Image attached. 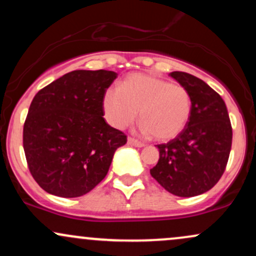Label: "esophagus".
I'll use <instances>...</instances> for the list:
<instances>
[{"label": "esophagus", "instance_id": "34e87169", "mask_svg": "<svg viewBox=\"0 0 256 256\" xmlns=\"http://www.w3.org/2000/svg\"><path fill=\"white\" fill-rule=\"evenodd\" d=\"M128 144L132 146H137V148H142V146H144V143L140 142V140H134V138H131V137L128 138Z\"/></svg>", "mask_w": 256, "mask_h": 256}]
</instances>
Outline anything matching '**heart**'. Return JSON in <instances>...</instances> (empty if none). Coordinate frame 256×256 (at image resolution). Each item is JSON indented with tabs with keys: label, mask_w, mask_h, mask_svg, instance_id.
I'll return each mask as SVG.
<instances>
[{
	"label": "heart",
	"mask_w": 256,
	"mask_h": 256,
	"mask_svg": "<svg viewBox=\"0 0 256 256\" xmlns=\"http://www.w3.org/2000/svg\"><path fill=\"white\" fill-rule=\"evenodd\" d=\"M104 108L108 122L116 128L132 124L140 112V130L154 140L167 142L182 134L192 114L189 91L154 76L134 73L122 88L106 92Z\"/></svg>",
	"instance_id": "b5f03b06"
}]
</instances>
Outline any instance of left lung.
<instances>
[{
	"instance_id": "left-lung-1",
	"label": "left lung",
	"mask_w": 256,
	"mask_h": 256,
	"mask_svg": "<svg viewBox=\"0 0 256 256\" xmlns=\"http://www.w3.org/2000/svg\"><path fill=\"white\" fill-rule=\"evenodd\" d=\"M192 98V114L182 134L158 146L160 158L152 177L180 198L201 195L218 183L225 171L232 143L228 108L204 80L185 72L170 73Z\"/></svg>"
}]
</instances>
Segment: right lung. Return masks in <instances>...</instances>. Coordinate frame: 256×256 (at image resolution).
I'll list each match as a JSON object with an SVG mask.
<instances>
[{"label":"right lung","instance_id":"right-lung-1","mask_svg":"<svg viewBox=\"0 0 256 256\" xmlns=\"http://www.w3.org/2000/svg\"><path fill=\"white\" fill-rule=\"evenodd\" d=\"M116 77L106 70H77L32 100L22 144L32 177L46 192L79 198L106 177L114 152L126 143L104 118L106 90Z\"/></svg>","mask_w":256,"mask_h":256}]
</instances>
